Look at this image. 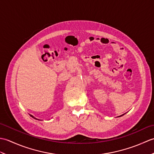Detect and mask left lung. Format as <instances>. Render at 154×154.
<instances>
[{
	"label": "left lung",
	"instance_id": "1",
	"mask_svg": "<svg viewBox=\"0 0 154 154\" xmlns=\"http://www.w3.org/2000/svg\"><path fill=\"white\" fill-rule=\"evenodd\" d=\"M124 114H122V115H121V116H119V117H120V116H123V115H124Z\"/></svg>",
	"mask_w": 154,
	"mask_h": 154
}]
</instances>
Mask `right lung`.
I'll list each match as a JSON object with an SVG mask.
<instances>
[{"label":"right lung","mask_w":154,"mask_h":154,"mask_svg":"<svg viewBox=\"0 0 154 154\" xmlns=\"http://www.w3.org/2000/svg\"><path fill=\"white\" fill-rule=\"evenodd\" d=\"M30 116H31V117H32V118H33V119H35V120H40V119H36V118H35L34 116L31 115V114H30Z\"/></svg>","instance_id":"obj_1"}]
</instances>
